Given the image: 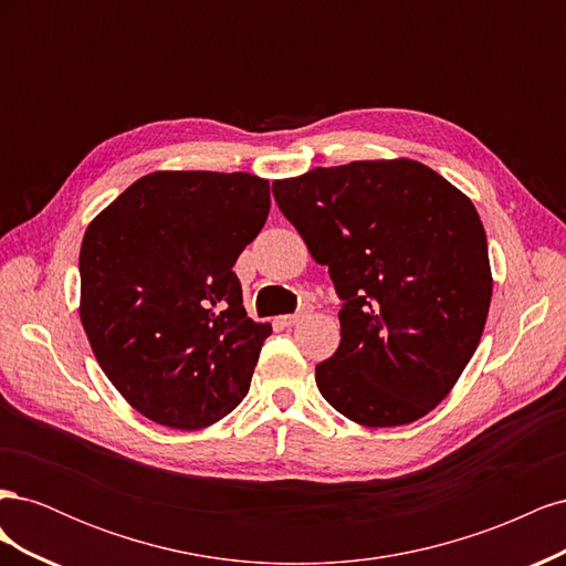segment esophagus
Returning a JSON list of instances; mask_svg holds the SVG:
<instances>
[{
  "mask_svg": "<svg viewBox=\"0 0 566 566\" xmlns=\"http://www.w3.org/2000/svg\"><path fill=\"white\" fill-rule=\"evenodd\" d=\"M306 316H310V310H304L302 312H297V314H287V316H281V323L285 325V328H293V325H297V323H302Z\"/></svg>",
  "mask_w": 566,
  "mask_h": 566,
  "instance_id": "34e87169",
  "label": "esophagus"
}]
</instances>
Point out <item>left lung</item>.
Returning <instances> with one entry per match:
<instances>
[{
    "mask_svg": "<svg viewBox=\"0 0 566 566\" xmlns=\"http://www.w3.org/2000/svg\"><path fill=\"white\" fill-rule=\"evenodd\" d=\"M281 212L328 266L339 347L316 385L366 427L416 422L465 370L491 304L472 200L422 163L356 160L273 181Z\"/></svg>",
    "mask_w": 566,
    "mask_h": 566,
    "instance_id": "left-lung-1",
    "label": "left lung"
}]
</instances>
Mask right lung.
<instances>
[{
    "instance_id": "1",
    "label": "right lung",
    "mask_w": 566,
    "mask_h": 566,
    "mask_svg": "<svg viewBox=\"0 0 566 566\" xmlns=\"http://www.w3.org/2000/svg\"><path fill=\"white\" fill-rule=\"evenodd\" d=\"M245 172H153L101 212L80 250V318L98 366L148 420L202 430L243 401L269 323L233 273L269 217Z\"/></svg>"
}]
</instances>
